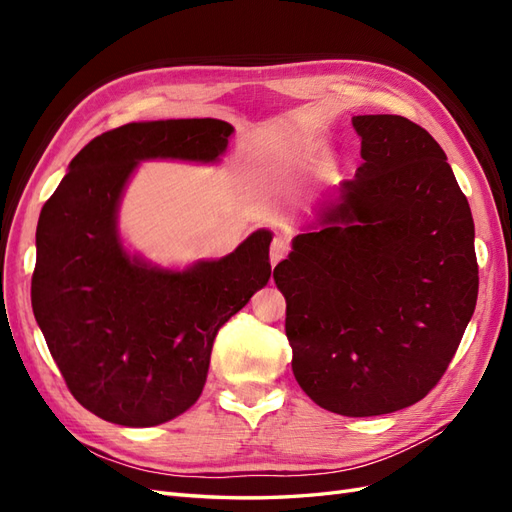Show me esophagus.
Masks as SVG:
<instances>
[{"instance_id": "1", "label": "esophagus", "mask_w": 512, "mask_h": 512, "mask_svg": "<svg viewBox=\"0 0 512 512\" xmlns=\"http://www.w3.org/2000/svg\"><path fill=\"white\" fill-rule=\"evenodd\" d=\"M288 250H290V237L286 235V232H277L271 241V250H269L271 265H277V262H280L288 254Z\"/></svg>"}]
</instances>
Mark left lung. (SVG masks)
Listing matches in <instances>:
<instances>
[{"label":"left lung","instance_id":"1","mask_svg":"<svg viewBox=\"0 0 512 512\" xmlns=\"http://www.w3.org/2000/svg\"><path fill=\"white\" fill-rule=\"evenodd\" d=\"M352 126L363 164L273 277L301 389L329 412L378 416L444 376L474 314L478 262L468 198L436 138L399 115Z\"/></svg>","mask_w":512,"mask_h":512}]
</instances>
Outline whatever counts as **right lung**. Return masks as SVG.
<instances>
[{
	"mask_svg": "<svg viewBox=\"0 0 512 512\" xmlns=\"http://www.w3.org/2000/svg\"><path fill=\"white\" fill-rule=\"evenodd\" d=\"M230 134L222 119L126 123L76 153L42 207L34 316L74 399L108 423L153 427L194 406L215 335L269 282V230L185 271L147 267L117 237L119 196L138 162H213Z\"/></svg>",
	"mask_w": 512,
	"mask_h": 512,
	"instance_id": "add662e5",
	"label": "right lung"
}]
</instances>
